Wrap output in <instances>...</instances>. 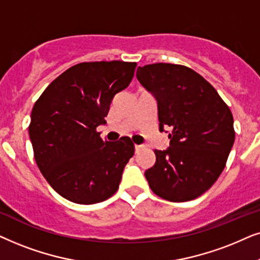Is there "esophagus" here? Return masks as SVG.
<instances>
[{
    "mask_svg": "<svg viewBox=\"0 0 260 260\" xmlns=\"http://www.w3.org/2000/svg\"><path fill=\"white\" fill-rule=\"evenodd\" d=\"M134 148H136V153H139V152L141 151V148H143V146H141V145H136Z\"/></svg>",
    "mask_w": 260,
    "mask_h": 260,
    "instance_id": "esophagus-1",
    "label": "esophagus"
}]
</instances>
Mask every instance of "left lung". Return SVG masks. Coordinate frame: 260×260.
<instances>
[{"mask_svg":"<svg viewBox=\"0 0 260 260\" xmlns=\"http://www.w3.org/2000/svg\"><path fill=\"white\" fill-rule=\"evenodd\" d=\"M137 78L157 100L159 131L170 128V147L154 150L145 171L155 195L185 202L206 192L223 171L234 144L231 109L214 86L184 65L139 67Z\"/></svg>","mask_w":260,"mask_h":260,"instance_id":"left-lung-1","label":"left lung"}]
</instances>
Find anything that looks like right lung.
<instances>
[{
  "mask_svg": "<svg viewBox=\"0 0 260 260\" xmlns=\"http://www.w3.org/2000/svg\"><path fill=\"white\" fill-rule=\"evenodd\" d=\"M137 63L90 61L58 76L34 103L28 133L45 179L71 202L94 205L119 189L134 154L129 138L102 140L110 103L129 85Z\"/></svg>",
  "mask_w": 260,
  "mask_h": 260,
  "instance_id": "obj_1",
  "label": "right lung"
}]
</instances>
